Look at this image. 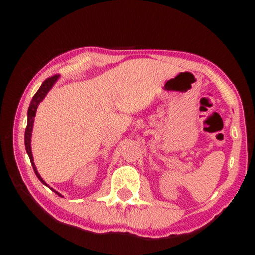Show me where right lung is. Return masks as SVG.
I'll list each match as a JSON object with an SVG mask.
<instances>
[{
    "mask_svg": "<svg viewBox=\"0 0 255 255\" xmlns=\"http://www.w3.org/2000/svg\"><path fill=\"white\" fill-rule=\"evenodd\" d=\"M58 79H59V75H54V76H51V78L45 80V81L41 83L40 88L38 89V92L34 94L32 100H31V103L29 106V110H27V125H26V130H25V137H24V140H25L26 153H27V155H29L31 165H32V167H33L34 173H36L38 179L40 180V182L45 184V186H47V187H48V184L45 182V181L43 180V177L39 175V173H38V170L36 168V165H34V162H33V155H32V151H31V137H32L33 122H34V117H36L37 108H38V106H39V103L41 102V101L45 99V96L47 95V93L52 89V87L54 86V83L57 82ZM51 189H52V188H51ZM52 190H53L55 194H58L59 196L62 197V195L59 194L58 191H55L54 189H52Z\"/></svg>",
    "mask_w": 255,
    "mask_h": 255,
    "instance_id": "1",
    "label": "right lung"
}]
</instances>
